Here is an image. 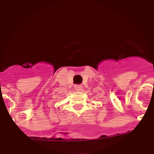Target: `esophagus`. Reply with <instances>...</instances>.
I'll return each instance as SVG.
<instances>
[{
    "label": "esophagus",
    "mask_w": 154,
    "mask_h": 154,
    "mask_svg": "<svg viewBox=\"0 0 154 154\" xmlns=\"http://www.w3.org/2000/svg\"><path fill=\"white\" fill-rule=\"evenodd\" d=\"M74 88H75V90L80 91V90H82V85H75L74 86Z\"/></svg>",
    "instance_id": "esophagus-1"
}]
</instances>
